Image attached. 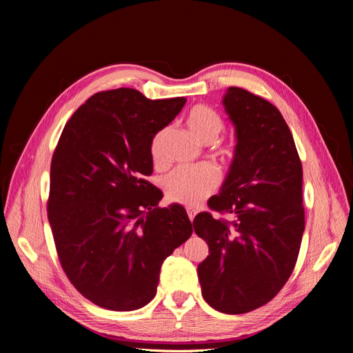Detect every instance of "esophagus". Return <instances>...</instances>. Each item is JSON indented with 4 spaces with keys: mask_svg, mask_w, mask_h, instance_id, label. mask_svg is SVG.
I'll list each match as a JSON object with an SVG mask.
<instances>
[{
    "mask_svg": "<svg viewBox=\"0 0 353 353\" xmlns=\"http://www.w3.org/2000/svg\"><path fill=\"white\" fill-rule=\"evenodd\" d=\"M187 213H188V218H190V221L193 222V219H194V216H196V210L194 209H187Z\"/></svg>",
    "mask_w": 353,
    "mask_h": 353,
    "instance_id": "34e87169",
    "label": "esophagus"
}]
</instances>
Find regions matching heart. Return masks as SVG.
I'll return each mask as SVG.
<instances>
[{
	"mask_svg": "<svg viewBox=\"0 0 353 353\" xmlns=\"http://www.w3.org/2000/svg\"><path fill=\"white\" fill-rule=\"evenodd\" d=\"M190 134L199 143L209 144L218 138L223 130V121L219 113L206 104H197L191 109L185 119ZM168 131L163 130L154 135L150 144V156L154 165H162L165 160V143ZM232 148H221L222 157H231ZM218 187L216 170L209 165L197 168L175 169L165 179V193L170 201L194 206L208 197Z\"/></svg>",
	"mask_w": 353,
	"mask_h": 353,
	"instance_id": "heart-1",
	"label": "heart"
}]
</instances>
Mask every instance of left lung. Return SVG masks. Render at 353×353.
Returning a JSON list of instances; mask_svg holds the SVG:
<instances>
[{"instance_id":"left-lung-1","label":"left lung","mask_w":353,"mask_h":353,"mask_svg":"<svg viewBox=\"0 0 353 353\" xmlns=\"http://www.w3.org/2000/svg\"><path fill=\"white\" fill-rule=\"evenodd\" d=\"M237 144L212 210L193 227L209 245L199 263L203 299L219 312L245 314L268 303L292 275L305 231L302 163L293 135L274 104L230 87L222 99Z\"/></svg>"}]
</instances>
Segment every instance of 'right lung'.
<instances>
[{
	"label": "right lung",
	"mask_w": 353,
	"mask_h": 353,
	"mask_svg": "<svg viewBox=\"0 0 353 353\" xmlns=\"http://www.w3.org/2000/svg\"><path fill=\"white\" fill-rule=\"evenodd\" d=\"M185 101L101 91L60 135L48 221L68 279L97 306L134 311L153 301L163 261L193 232L178 203L157 208L163 193L145 179L153 174L152 140Z\"/></svg>",
	"instance_id": "right-lung-1"
}]
</instances>
